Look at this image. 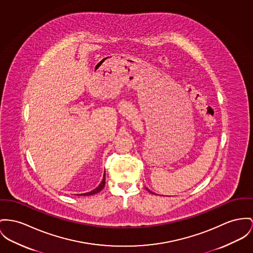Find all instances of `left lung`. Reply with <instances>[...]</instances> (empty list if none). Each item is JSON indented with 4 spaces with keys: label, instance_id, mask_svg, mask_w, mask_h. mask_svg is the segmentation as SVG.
<instances>
[{
    "label": "left lung",
    "instance_id": "obj_1",
    "mask_svg": "<svg viewBox=\"0 0 253 253\" xmlns=\"http://www.w3.org/2000/svg\"><path fill=\"white\" fill-rule=\"evenodd\" d=\"M149 192H151V191H150V190H149ZM151 193H152V192H151ZM152 194H153V193H152Z\"/></svg>",
    "mask_w": 253,
    "mask_h": 253
}]
</instances>
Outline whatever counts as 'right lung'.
Here are the masks:
<instances>
[{"instance_id":"obj_1","label":"right lung","mask_w":253,"mask_h":253,"mask_svg":"<svg viewBox=\"0 0 253 253\" xmlns=\"http://www.w3.org/2000/svg\"><path fill=\"white\" fill-rule=\"evenodd\" d=\"M105 185V171L103 173V177H102V180H101L100 185L98 186L96 189L92 190L91 192H88V193H84V194H81V196H91V195H95L99 192H101V190L103 189V187Z\"/></svg>"}]
</instances>
